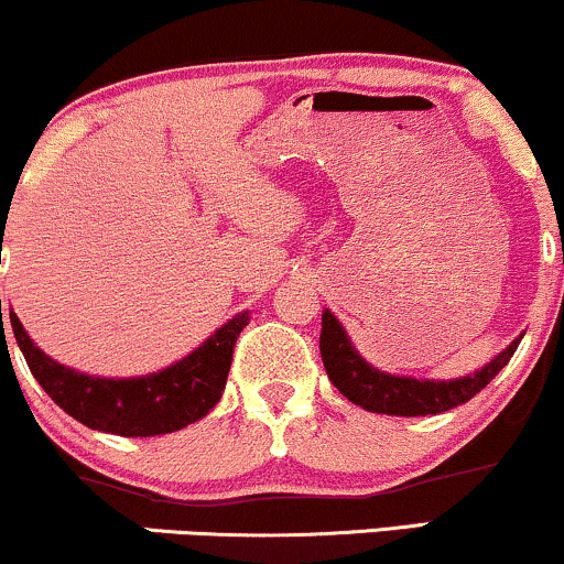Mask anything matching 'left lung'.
<instances>
[{"label":"left lung","instance_id":"8db88e82","mask_svg":"<svg viewBox=\"0 0 564 564\" xmlns=\"http://www.w3.org/2000/svg\"><path fill=\"white\" fill-rule=\"evenodd\" d=\"M321 326V358L332 384L345 394L349 403L366 408L371 413H387V416H426V413H443L467 403L509 364L522 339V336H517L503 352H498L490 364H485L480 371L469 373V377L435 381L394 377V373H384L366 364L332 310H323Z\"/></svg>","mask_w":564,"mask_h":564}]
</instances>
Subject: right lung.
<instances>
[{
  "label": "right lung",
  "mask_w": 564,
  "mask_h": 564,
  "mask_svg": "<svg viewBox=\"0 0 564 564\" xmlns=\"http://www.w3.org/2000/svg\"><path fill=\"white\" fill-rule=\"evenodd\" d=\"M249 318V310L238 313L187 358L164 371L134 379H102L74 371L44 355L10 307L12 334L42 390L76 422L121 437L166 435L204 419L223 398L232 347Z\"/></svg>",
  "instance_id": "1"
}]
</instances>
